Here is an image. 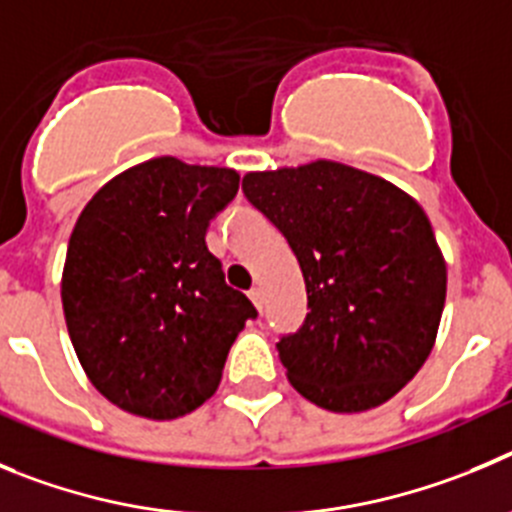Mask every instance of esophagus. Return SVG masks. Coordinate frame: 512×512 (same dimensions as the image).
<instances>
[{"label":"esophagus","instance_id":"obj_1","mask_svg":"<svg viewBox=\"0 0 512 512\" xmlns=\"http://www.w3.org/2000/svg\"><path fill=\"white\" fill-rule=\"evenodd\" d=\"M250 301L255 303L257 311H262V303H265V293H262V288H257V285H255V288L250 290Z\"/></svg>","mask_w":512,"mask_h":512}]
</instances>
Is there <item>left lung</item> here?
Wrapping results in <instances>:
<instances>
[{
  "mask_svg": "<svg viewBox=\"0 0 512 512\" xmlns=\"http://www.w3.org/2000/svg\"><path fill=\"white\" fill-rule=\"evenodd\" d=\"M247 201L283 232L306 280V321L278 342L290 385L334 413L393 398L428 359L446 262L426 211L390 181L334 160L255 170Z\"/></svg>",
  "mask_w": 512,
  "mask_h": 512,
  "instance_id": "1",
  "label": "left lung"
}]
</instances>
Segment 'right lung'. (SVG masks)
Wrapping results in <instances>:
<instances>
[{
    "label": "right lung",
    "mask_w": 512,
    "mask_h": 512,
    "mask_svg": "<svg viewBox=\"0 0 512 512\" xmlns=\"http://www.w3.org/2000/svg\"><path fill=\"white\" fill-rule=\"evenodd\" d=\"M237 188V170L165 155L104 183L78 216L63 313L86 377L122 411L153 421L196 411L257 316L206 247Z\"/></svg>",
    "instance_id": "1"
}]
</instances>
